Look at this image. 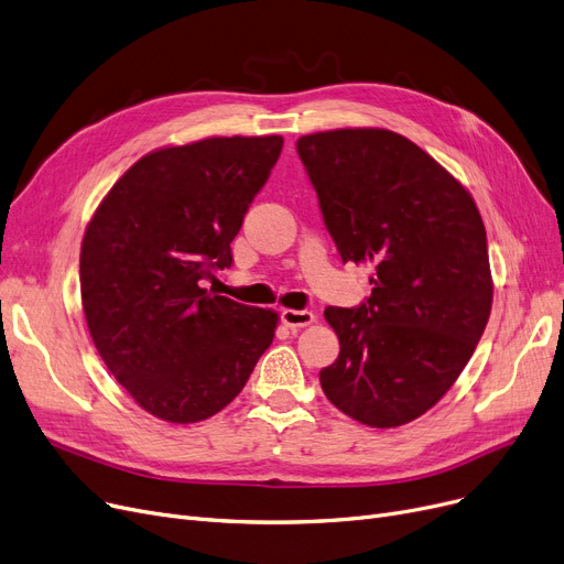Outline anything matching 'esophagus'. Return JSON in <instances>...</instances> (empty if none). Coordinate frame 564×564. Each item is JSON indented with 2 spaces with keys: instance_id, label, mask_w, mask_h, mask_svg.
<instances>
[{
  "instance_id": "34e87169",
  "label": "esophagus",
  "mask_w": 564,
  "mask_h": 564,
  "mask_svg": "<svg viewBox=\"0 0 564 564\" xmlns=\"http://www.w3.org/2000/svg\"><path fill=\"white\" fill-rule=\"evenodd\" d=\"M281 323L285 327H308L315 323V315L311 311H295V308H283L281 311Z\"/></svg>"
}]
</instances>
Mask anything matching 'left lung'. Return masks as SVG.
<instances>
[{
  "instance_id": "8db88e82",
  "label": "left lung",
  "mask_w": 564,
  "mask_h": 564,
  "mask_svg": "<svg viewBox=\"0 0 564 564\" xmlns=\"http://www.w3.org/2000/svg\"><path fill=\"white\" fill-rule=\"evenodd\" d=\"M297 154L343 262L373 264L371 297L327 306L338 359L325 397L371 429L422 417L443 399L494 304L481 214L422 147L387 129L302 135Z\"/></svg>"
}]
</instances>
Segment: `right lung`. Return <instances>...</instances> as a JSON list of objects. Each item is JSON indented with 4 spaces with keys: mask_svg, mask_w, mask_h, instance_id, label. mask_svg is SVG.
I'll return each mask as SVG.
<instances>
[{
    "mask_svg": "<svg viewBox=\"0 0 564 564\" xmlns=\"http://www.w3.org/2000/svg\"><path fill=\"white\" fill-rule=\"evenodd\" d=\"M283 147L205 138L144 154L87 224L80 292L96 350L129 397L173 424L224 410L272 346L279 313L203 288Z\"/></svg>",
    "mask_w": 564,
    "mask_h": 564,
    "instance_id": "1",
    "label": "right lung"
}]
</instances>
